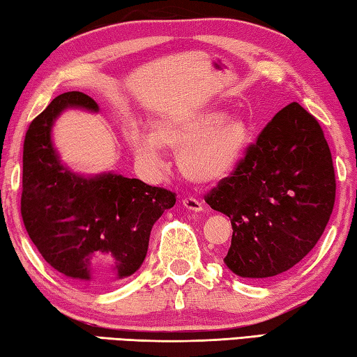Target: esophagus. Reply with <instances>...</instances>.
<instances>
[{
    "mask_svg": "<svg viewBox=\"0 0 357 357\" xmlns=\"http://www.w3.org/2000/svg\"><path fill=\"white\" fill-rule=\"evenodd\" d=\"M183 204H184V208H187L189 211H195V213H200V211H203V203L193 197H185L183 200Z\"/></svg>",
    "mask_w": 357,
    "mask_h": 357,
    "instance_id": "esophagus-1",
    "label": "esophagus"
}]
</instances>
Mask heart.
I'll return each mask as SVG.
<instances>
[{"label": "heart", "mask_w": 357, "mask_h": 357, "mask_svg": "<svg viewBox=\"0 0 357 357\" xmlns=\"http://www.w3.org/2000/svg\"><path fill=\"white\" fill-rule=\"evenodd\" d=\"M128 140L135 155L159 164L165 151L179 153L181 172L195 183L211 184L227 178L236 168L250 140V124L241 114L220 108L155 119L151 132L129 126Z\"/></svg>", "instance_id": "b5f03b06"}]
</instances>
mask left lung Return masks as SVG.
<instances>
[{
	"mask_svg": "<svg viewBox=\"0 0 357 357\" xmlns=\"http://www.w3.org/2000/svg\"><path fill=\"white\" fill-rule=\"evenodd\" d=\"M204 202L231 220L223 261L234 274L261 280L293 268L321 238L335 202L334 164L317 118L298 102L282 108Z\"/></svg>",
	"mask_w": 357,
	"mask_h": 357,
	"instance_id": "1",
	"label": "left lung"
}]
</instances>
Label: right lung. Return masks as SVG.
<instances>
[{"instance_id": "obj_1", "label": "right lung", "mask_w": 357, "mask_h": 357, "mask_svg": "<svg viewBox=\"0 0 357 357\" xmlns=\"http://www.w3.org/2000/svg\"><path fill=\"white\" fill-rule=\"evenodd\" d=\"M66 107L98 112L89 96L69 91L36 116L23 143L22 219L45 261L77 282L124 279L140 268L151 228L176 193L121 174L83 178L69 172L52 144L53 121ZM100 261L109 266L99 271Z\"/></svg>"}]
</instances>
